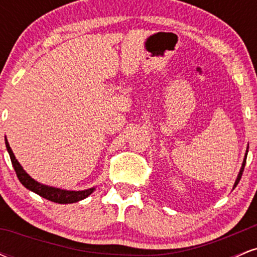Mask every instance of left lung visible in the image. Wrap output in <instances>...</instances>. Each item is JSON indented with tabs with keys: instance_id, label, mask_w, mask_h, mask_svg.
<instances>
[{
	"instance_id": "1",
	"label": "left lung",
	"mask_w": 257,
	"mask_h": 257,
	"mask_svg": "<svg viewBox=\"0 0 257 257\" xmlns=\"http://www.w3.org/2000/svg\"><path fill=\"white\" fill-rule=\"evenodd\" d=\"M247 149H249V146H247ZM246 156H247V151H246V153H245V156H244V161H243V164H241V168H240V170H239V174H238V176H237V180H235V182H234V186H233V188H234L235 186L238 185V182H239V180H240V178H241V174H243V172H244V167H245V163H246Z\"/></svg>"
}]
</instances>
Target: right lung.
<instances>
[{"mask_svg": "<svg viewBox=\"0 0 257 257\" xmlns=\"http://www.w3.org/2000/svg\"><path fill=\"white\" fill-rule=\"evenodd\" d=\"M6 147H7V151L10 153L12 164H13V168L14 170H16L19 181L22 182L28 190L37 193L38 196L43 197V198L51 200V202L59 203V204H69V203H76V202H79V200L87 198V197L93 193L94 190H95V188L93 187V188H88V190H84V191H66V190H60V188H57V187H52V186L40 184V182H37L36 180L32 179L31 176L29 175L24 169H23V167L20 166V163L17 161L13 151H12L7 139H6Z\"/></svg>", "mask_w": 257, "mask_h": 257, "instance_id": "obj_1", "label": "right lung"}]
</instances>
